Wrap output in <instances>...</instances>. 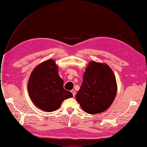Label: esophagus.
I'll return each mask as SVG.
<instances>
[{"label":"esophagus","instance_id":"1","mask_svg":"<svg viewBox=\"0 0 147 147\" xmlns=\"http://www.w3.org/2000/svg\"><path fill=\"white\" fill-rule=\"evenodd\" d=\"M71 92L72 93L73 96H75V90H71Z\"/></svg>","mask_w":147,"mask_h":147}]
</instances>
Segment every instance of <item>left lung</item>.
<instances>
[{
  "label": "left lung",
  "instance_id": "1",
  "mask_svg": "<svg viewBox=\"0 0 147 147\" xmlns=\"http://www.w3.org/2000/svg\"><path fill=\"white\" fill-rule=\"evenodd\" d=\"M117 84L113 70L105 63L91 61L83 74V82L75 98L84 112H104L116 97Z\"/></svg>",
  "mask_w": 147,
  "mask_h": 147
}]
</instances>
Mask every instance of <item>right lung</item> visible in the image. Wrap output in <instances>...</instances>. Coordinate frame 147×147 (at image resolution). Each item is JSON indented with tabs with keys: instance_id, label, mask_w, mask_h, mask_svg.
<instances>
[{
	"instance_id": "1",
	"label": "right lung",
	"mask_w": 147,
	"mask_h": 147,
	"mask_svg": "<svg viewBox=\"0 0 147 147\" xmlns=\"http://www.w3.org/2000/svg\"><path fill=\"white\" fill-rule=\"evenodd\" d=\"M57 69L55 61L50 59L35 67L29 78L30 98L37 107L45 112L56 110L64 100L73 97L72 92L64 89V81Z\"/></svg>"
}]
</instances>
